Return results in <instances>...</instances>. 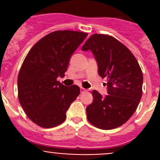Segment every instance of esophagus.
Here are the masks:
<instances>
[{"label":"esophagus","mask_w":160,"mask_h":160,"mask_svg":"<svg viewBox=\"0 0 160 160\" xmlns=\"http://www.w3.org/2000/svg\"><path fill=\"white\" fill-rule=\"evenodd\" d=\"M85 91H87V90L85 89V88H80V93H84Z\"/></svg>","instance_id":"34e87169"}]
</instances>
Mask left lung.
Masks as SVG:
<instances>
[{
	"label": "left lung",
	"mask_w": 160,
	"mask_h": 160,
	"mask_svg": "<svg viewBox=\"0 0 160 160\" xmlns=\"http://www.w3.org/2000/svg\"><path fill=\"white\" fill-rule=\"evenodd\" d=\"M82 50L93 53L98 74L107 79L108 95L92 91L93 102L86 109L88 121L101 129L118 128L132 117L141 100L143 76L138 61L126 46L107 35H91Z\"/></svg>",
	"instance_id": "left-lung-1"
}]
</instances>
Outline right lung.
<instances>
[{"label":"right lung","instance_id":"1","mask_svg":"<svg viewBox=\"0 0 160 160\" xmlns=\"http://www.w3.org/2000/svg\"><path fill=\"white\" fill-rule=\"evenodd\" d=\"M88 34L56 31L39 40L28 52L18 77V99L29 119L42 128L65 121L67 110L80 94L77 85L57 81L67 70L71 56Z\"/></svg>","mask_w":160,"mask_h":160}]
</instances>
